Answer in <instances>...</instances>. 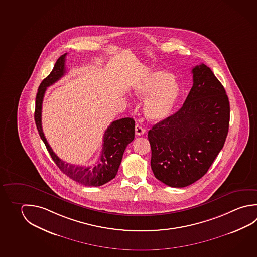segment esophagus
<instances>
[{
  "instance_id": "1",
  "label": "esophagus",
  "mask_w": 257,
  "mask_h": 257,
  "mask_svg": "<svg viewBox=\"0 0 257 257\" xmlns=\"http://www.w3.org/2000/svg\"><path fill=\"white\" fill-rule=\"evenodd\" d=\"M146 132L145 128H143L142 126L139 125V124H137L135 126V133L137 136H141L143 135L144 133Z\"/></svg>"
}]
</instances>
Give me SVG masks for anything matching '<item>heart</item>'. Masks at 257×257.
Returning <instances> with one entry per match:
<instances>
[{
	"mask_svg": "<svg viewBox=\"0 0 257 257\" xmlns=\"http://www.w3.org/2000/svg\"><path fill=\"white\" fill-rule=\"evenodd\" d=\"M136 98L146 99L144 114L150 121L159 122L170 116L178 102L180 87L172 73L165 70H151L134 87Z\"/></svg>",
	"mask_w": 257,
	"mask_h": 257,
	"instance_id": "b5f03b06",
	"label": "heart"
}]
</instances>
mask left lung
I'll return each mask as SVG.
<instances>
[{"mask_svg":"<svg viewBox=\"0 0 257 257\" xmlns=\"http://www.w3.org/2000/svg\"><path fill=\"white\" fill-rule=\"evenodd\" d=\"M193 86L181 108L149 131L155 178L171 187L200 179L224 147L230 120L228 97L209 67L192 69Z\"/></svg>","mask_w":257,"mask_h":257,"instance_id":"obj_1","label":"left lung"}]
</instances>
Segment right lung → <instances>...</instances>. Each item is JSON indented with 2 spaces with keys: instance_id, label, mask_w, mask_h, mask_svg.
Returning <instances> with one entry per match:
<instances>
[{
  "instance_id": "1",
  "label": "right lung",
  "mask_w": 257,
  "mask_h": 257,
  "mask_svg": "<svg viewBox=\"0 0 257 257\" xmlns=\"http://www.w3.org/2000/svg\"><path fill=\"white\" fill-rule=\"evenodd\" d=\"M66 55L67 53H64L57 60L52 72L40 84L36 95L34 119L40 137L58 168L76 182L89 187H99L116 177L126 146L134 140L135 121L131 117H124L112 122L103 136L102 151L98 163L84 167L66 163L61 160L53 152L42 131V107L47 88L55 83L67 72Z\"/></svg>"
}]
</instances>
